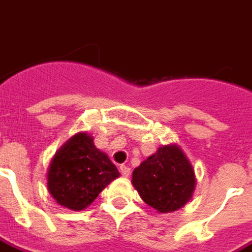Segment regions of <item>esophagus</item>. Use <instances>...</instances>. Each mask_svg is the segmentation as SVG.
Listing matches in <instances>:
<instances>
[{"mask_svg": "<svg viewBox=\"0 0 252 252\" xmlns=\"http://www.w3.org/2000/svg\"><path fill=\"white\" fill-rule=\"evenodd\" d=\"M120 173H122V176H124V177H128V176L130 175V168L129 167H126V165L122 164L120 165Z\"/></svg>", "mask_w": 252, "mask_h": 252, "instance_id": "34e87169", "label": "esophagus"}]
</instances>
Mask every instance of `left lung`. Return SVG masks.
Instances as JSON below:
<instances>
[{
  "label": "left lung",
  "instance_id": "left-lung-1",
  "mask_svg": "<svg viewBox=\"0 0 252 252\" xmlns=\"http://www.w3.org/2000/svg\"><path fill=\"white\" fill-rule=\"evenodd\" d=\"M132 184L145 203L165 214L179 210L195 188L194 169L179 146L159 147L133 171Z\"/></svg>",
  "mask_w": 252,
  "mask_h": 252
}]
</instances>
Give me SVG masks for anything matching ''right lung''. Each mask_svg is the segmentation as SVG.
I'll list each match as a JSON object with an SVG mask.
<instances>
[{
	"label": "right lung",
	"instance_id": "1",
	"mask_svg": "<svg viewBox=\"0 0 252 252\" xmlns=\"http://www.w3.org/2000/svg\"><path fill=\"white\" fill-rule=\"evenodd\" d=\"M118 176L114 163L94 146L93 137L79 133L55 154L49 167L48 188L61 206L80 211Z\"/></svg>",
	"mask_w": 252,
	"mask_h": 252
}]
</instances>
